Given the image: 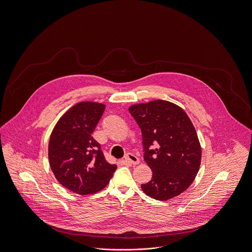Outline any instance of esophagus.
Returning a JSON list of instances; mask_svg holds the SVG:
<instances>
[{
  "label": "esophagus",
  "instance_id": "esophagus-1",
  "mask_svg": "<svg viewBox=\"0 0 252 252\" xmlns=\"http://www.w3.org/2000/svg\"><path fill=\"white\" fill-rule=\"evenodd\" d=\"M125 161L130 165H136L140 162L139 158L133 154H126L125 157Z\"/></svg>",
  "mask_w": 252,
  "mask_h": 252
}]
</instances>
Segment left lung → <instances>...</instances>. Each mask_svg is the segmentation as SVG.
I'll return each instance as SVG.
<instances>
[{
    "instance_id": "left-lung-1",
    "label": "left lung",
    "mask_w": 252,
    "mask_h": 252,
    "mask_svg": "<svg viewBox=\"0 0 252 252\" xmlns=\"http://www.w3.org/2000/svg\"><path fill=\"white\" fill-rule=\"evenodd\" d=\"M128 110L141 128L144 159L153 171L142 190L159 201L180 195L194 181L201 163V146L190 119L180 106L161 99Z\"/></svg>"
}]
</instances>
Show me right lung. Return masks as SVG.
Instances as JSON below:
<instances>
[{"label":"right lung","instance_id":"1","mask_svg":"<svg viewBox=\"0 0 252 252\" xmlns=\"http://www.w3.org/2000/svg\"><path fill=\"white\" fill-rule=\"evenodd\" d=\"M104 109L101 103L78 102L61 117L49 140V164L55 178L80 195L103 189L117 169L92 136Z\"/></svg>","mask_w":252,"mask_h":252}]
</instances>
